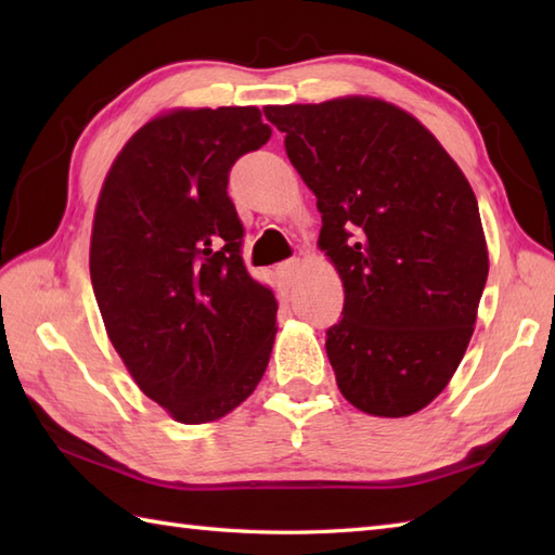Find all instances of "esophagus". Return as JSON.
Here are the masks:
<instances>
[{
  "instance_id": "esophagus-1",
  "label": "esophagus",
  "mask_w": 555,
  "mask_h": 555,
  "mask_svg": "<svg viewBox=\"0 0 555 555\" xmlns=\"http://www.w3.org/2000/svg\"><path fill=\"white\" fill-rule=\"evenodd\" d=\"M300 274V259L298 257H291L286 262L279 264V276L286 281V284H293V281L298 279Z\"/></svg>"
}]
</instances>
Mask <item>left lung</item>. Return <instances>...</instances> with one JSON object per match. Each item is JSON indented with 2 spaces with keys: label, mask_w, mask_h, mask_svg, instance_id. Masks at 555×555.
<instances>
[{
  "label": "left lung",
  "mask_w": 555,
  "mask_h": 555,
  "mask_svg": "<svg viewBox=\"0 0 555 555\" xmlns=\"http://www.w3.org/2000/svg\"><path fill=\"white\" fill-rule=\"evenodd\" d=\"M322 211L346 288L326 356L348 403L408 417L439 396L475 332L489 253L465 173L415 116L372 98L267 107Z\"/></svg>",
  "instance_id": "obj_1"
}]
</instances>
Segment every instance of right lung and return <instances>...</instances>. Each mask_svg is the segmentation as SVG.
Wrapping results in <instances>:
<instances>
[{
	"label": "right lung",
	"instance_id": "add662e5",
	"mask_svg": "<svg viewBox=\"0 0 555 555\" xmlns=\"http://www.w3.org/2000/svg\"><path fill=\"white\" fill-rule=\"evenodd\" d=\"M271 128L257 107L176 109L128 140L104 179L90 279L112 346L183 424L238 408L262 379L276 298L247 274L229 171Z\"/></svg>",
	"mask_w": 555,
	"mask_h": 555
}]
</instances>
